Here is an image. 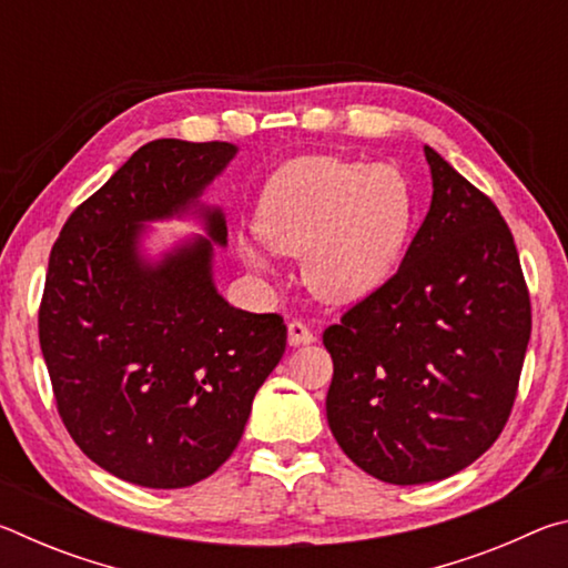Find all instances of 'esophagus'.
Masks as SVG:
<instances>
[{"label":"esophagus","instance_id":"obj_1","mask_svg":"<svg viewBox=\"0 0 568 568\" xmlns=\"http://www.w3.org/2000/svg\"><path fill=\"white\" fill-rule=\"evenodd\" d=\"M315 335L311 333V328L303 321H293L287 323V343L291 345H305V343H313Z\"/></svg>","mask_w":568,"mask_h":568}]
</instances>
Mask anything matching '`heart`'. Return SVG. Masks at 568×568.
<instances>
[{"instance_id":"obj_1","label":"heart","mask_w":568,"mask_h":568,"mask_svg":"<svg viewBox=\"0 0 568 568\" xmlns=\"http://www.w3.org/2000/svg\"><path fill=\"white\" fill-rule=\"evenodd\" d=\"M410 223L413 197L398 168L333 155L287 162L265 182L255 210L261 237L277 253L301 257L305 285L328 303L378 291L396 271ZM264 244L237 243L243 263L257 273L273 271Z\"/></svg>"}]
</instances>
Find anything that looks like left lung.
<instances>
[{
	"label": "left lung",
	"instance_id": "1",
	"mask_svg": "<svg viewBox=\"0 0 568 568\" xmlns=\"http://www.w3.org/2000/svg\"><path fill=\"white\" fill-rule=\"evenodd\" d=\"M423 152L434 197L398 273L323 333L333 436L396 486L454 476L494 446L531 338L506 220L434 148Z\"/></svg>",
	"mask_w": 568,
	"mask_h": 568
}]
</instances>
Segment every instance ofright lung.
Masks as SVG:
<instances>
[{
	"instance_id": "1",
	"label": "right lung",
	"mask_w": 568,
	"mask_h": 568,
	"mask_svg": "<svg viewBox=\"0 0 568 568\" xmlns=\"http://www.w3.org/2000/svg\"><path fill=\"white\" fill-rule=\"evenodd\" d=\"M230 142L152 140L74 210L50 253L40 345L57 410L82 454L145 488H182L225 464L285 353L275 313L217 293L220 207L203 197ZM197 216L205 236L144 255L148 222Z\"/></svg>"
}]
</instances>
